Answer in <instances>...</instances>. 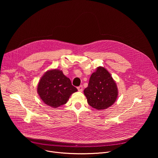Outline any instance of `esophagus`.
Wrapping results in <instances>:
<instances>
[{
	"instance_id": "esophagus-1",
	"label": "esophagus",
	"mask_w": 158,
	"mask_h": 158,
	"mask_svg": "<svg viewBox=\"0 0 158 158\" xmlns=\"http://www.w3.org/2000/svg\"><path fill=\"white\" fill-rule=\"evenodd\" d=\"M77 89H78V91H79V92H82V90H83V86H82V85L79 86V87H77Z\"/></svg>"
}]
</instances>
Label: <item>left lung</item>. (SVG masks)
Instances as JSON below:
<instances>
[{
	"label": "left lung",
	"mask_w": 158,
	"mask_h": 158,
	"mask_svg": "<svg viewBox=\"0 0 158 158\" xmlns=\"http://www.w3.org/2000/svg\"><path fill=\"white\" fill-rule=\"evenodd\" d=\"M88 104L94 109H107L117 99L118 89L115 81L104 67H98L84 90Z\"/></svg>",
	"instance_id": "left-lung-1"
}]
</instances>
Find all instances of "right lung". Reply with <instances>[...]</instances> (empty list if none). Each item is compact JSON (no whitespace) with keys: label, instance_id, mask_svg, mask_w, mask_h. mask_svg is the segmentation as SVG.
Wrapping results in <instances>:
<instances>
[{"label":"right lung","instance_id":"1","mask_svg":"<svg viewBox=\"0 0 158 158\" xmlns=\"http://www.w3.org/2000/svg\"><path fill=\"white\" fill-rule=\"evenodd\" d=\"M76 91L77 89L72 85L71 80L57 69L48 71L37 85V93L42 101L53 108L65 104Z\"/></svg>","mask_w":158,"mask_h":158}]
</instances>
